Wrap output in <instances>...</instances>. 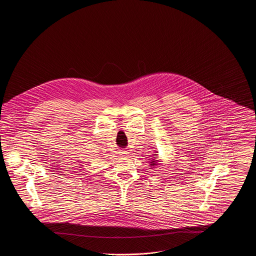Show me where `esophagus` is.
I'll return each mask as SVG.
<instances>
[{
  "mask_svg": "<svg viewBox=\"0 0 256 256\" xmlns=\"http://www.w3.org/2000/svg\"><path fill=\"white\" fill-rule=\"evenodd\" d=\"M119 154H120L121 156H126L128 154V152L126 150H121Z\"/></svg>",
  "mask_w": 256,
  "mask_h": 256,
  "instance_id": "esophagus-1",
  "label": "esophagus"
}]
</instances>
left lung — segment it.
I'll list each match as a JSON object with an SVG mask.
<instances>
[{
  "instance_id": "obj_1",
  "label": "left lung",
  "mask_w": 256,
  "mask_h": 256,
  "mask_svg": "<svg viewBox=\"0 0 256 256\" xmlns=\"http://www.w3.org/2000/svg\"><path fill=\"white\" fill-rule=\"evenodd\" d=\"M156 152V154H152L154 158L152 156V158L150 159V169H154L156 166L160 165L159 162H161L160 160H158V154H156L158 152Z\"/></svg>"
}]
</instances>
